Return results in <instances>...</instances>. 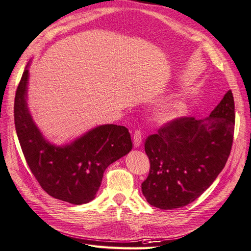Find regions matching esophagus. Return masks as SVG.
<instances>
[{
    "label": "esophagus",
    "instance_id": "34e87169",
    "mask_svg": "<svg viewBox=\"0 0 251 251\" xmlns=\"http://www.w3.org/2000/svg\"><path fill=\"white\" fill-rule=\"evenodd\" d=\"M143 143V135H142V132L136 130L134 132V135H133V145L135 148H138V147L142 146Z\"/></svg>",
    "mask_w": 251,
    "mask_h": 251
}]
</instances>
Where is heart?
I'll return each instance as SVG.
<instances>
[{"instance_id": "heart-1", "label": "heart", "mask_w": 251, "mask_h": 251, "mask_svg": "<svg viewBox=\"0 0 251 251\" xmlns=\"http://www.w3.org/2000/svg\"><path fill=\"white\" fill-rule=\"evenodd\" d=\"M185 115V106L182 103H170L161 108L155 115V119L162 125H170L181 119Z\"/></svg>"}]
</instances>
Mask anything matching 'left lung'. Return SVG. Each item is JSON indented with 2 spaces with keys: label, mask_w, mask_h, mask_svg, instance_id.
Listing matches in <instances>:
<instances>
[{
  "label": "left lung",
  "mask_w": 251,
  "mask_h": 251,
  "mask_svg": "<svg viewBox=\"0 0 251 251\" xmlns=\"http://www.w3.org/2000/svg\"><path fill=\"white\" fill-rule=\"evenodd\" d=\"M231 90L209 117H184L146 139L150 172L142 184L149 204L174 210L196 200L224 169L234 133Z\"/></svg>",
  "instance_id": "obj_1"
}]
</instances>
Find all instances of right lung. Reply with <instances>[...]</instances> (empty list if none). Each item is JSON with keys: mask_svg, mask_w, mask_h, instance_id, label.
Instances as JSON below:
<instances>
[{"mask_svg": "<svg viewBox=\"0 0 251 251\" xmlns=\"http://www.w3.org/2000/svg\"><path fill=\"white\" fill-rule=\"evenodd\" d=\"M27 64L15 98V126L30 172L50 196L72 204L96 198L103 173L132 149L126 126L102 125L62 146L44 136L27 105Z\"/></svg>", "mask_w": 251, "mask_h": 251, "instance_id": "right-lung-1", "label": "right lung"}]
</instances>
